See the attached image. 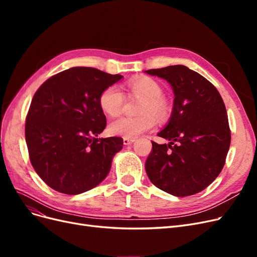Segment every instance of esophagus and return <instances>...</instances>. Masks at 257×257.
<instances>
[{
    "label": "esophagus",
    "instance_id": "esophagus-1",
    "mask_svg": "<svg viewBox=\"0 0 257 257\" xmlns=\"http://www.w3.org/2000/svg\"><path fill=\"white\" fill-rule=\"evenodd\" d=\"M135 142L134 138H123V144L125 146H128V145H132Z\"/></svg>",
    "mask_w": 257,
    "mask_h": 257
}]
</instances>
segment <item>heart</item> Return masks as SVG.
<instances>
[{
  "label": "heart",
  "mask_w": 257,
  "mask_h": 257,
  "mask_svg": "<svg viewBox=\"0 0 257 257\" xmlns=\"http://www.w3.org/2000/svg\"><path fill=\"white\" fill-rule=\"evenodd\" d=\"M127 89L132 94L143 99L139 112L143 113L136 118L122 116L110 122L108 131L111 135L124 138H135L145 132L150 131L155 125V118L163 120L167 118L169 106L163 95L161 84L149 77H142L127 83ZM123 93L116 85L107 87L98 97L100 109L106 114L115 116L120 114L123 106Z\"/></svg>",
  "instance_id": "b5f03b06"
}]
</instances>
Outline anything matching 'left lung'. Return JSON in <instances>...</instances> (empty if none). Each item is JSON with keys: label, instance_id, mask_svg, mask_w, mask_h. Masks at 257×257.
<instances>
[{"label": "left lung", "instance_id": "obj_1", "mask_svg": "<svg viewBox=\"0 0 257 257\" xmlns=\"http://www.w3.org/2000/svg\"><path fill=\"white\" fill-rule=\"evenodd\" d=\"M146 73L166 80L175 95L168 123L158 133L169 144L152 142L146 173L162 191L194 195L211 184L225 164L230 145L226 108L214 85L184 65Z\"/></svg>", "mask_w": 257, "mask_h": 257}]
</instances>
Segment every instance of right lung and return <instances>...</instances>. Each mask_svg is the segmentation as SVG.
<instances>
[{
	"instance_id": "add662e5",
	"label": "right lung",
	"mask_w": 257,
	"mask_h": 257,
	"mask_svg": "<svg viewBox=\"0 0 257 257\" xmlns=\"http://www.w3.org/2000/svg\"><path fill=\"white\" fill-rule=\"evenodd\" d=\"M122 77L72 67L36 91L26 120V142L33 168L51 189L77 195L95 188L109 174L123 139L97 138L106 126L98 97Z\"/></svg>"
}]
</instances>
